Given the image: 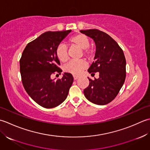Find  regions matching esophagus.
<instances>
[{"label": "esophagus", "mask_w": 150, "mask_h": 150, "mask_svg": "<svg viewBox=\"0 0 150 150\" xmlns=\"http://www.w3.org/2000/svg\"><path fill=\"white\" fill-rule=\"evenodd\" d=\"M73 78H74V80H76V79H78L79 77V76H76V75H74V76H73Z\"/></svg>", "instance_id": "34e87169"}]
</instances>
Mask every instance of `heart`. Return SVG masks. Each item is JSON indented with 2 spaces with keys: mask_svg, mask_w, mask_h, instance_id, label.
<instances>
[{
  "mask_svg": "<svg viewBox=\"0 0 150 150\" xmlns=\"http://www.w3.org/2000/svg\"><path fill=\"white\" fill-rule=\"evenodd\" d=\"M70 42L82 49L85 56L88 57L91 54V51L88 48L90 45L89 39L85 35L82 33L76 34L70 39ZM56 54L60 62H65L69 58L68 48L67 46L64 43H60L56 48ZM87 67V64L84 60L71 61L65 67V71L72 74L78 75L80 74Z\"/></svg>",
  "mask_w": 150,
  "mask_h": 150,
  "instance_id": "heart-1",
  "label": "heart"
}]
</instances>
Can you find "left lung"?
I'll list each match as a JSON object with an SVG mask.
<instances>
[{
  "label": "left lung",
  "mask_w": 150,
  "mask_h": 150,
  "mask_svg": "<svg viewBox=\"0 0 150 150\" xmlns=\"http://www.w3.org/2000/svg\"><path fill=\"white\" fill-rule=\"evenodd\" d=\"M92 38L96 45L94 62L88 72H99V78L89 80L83 91L85 98L94 104L103 105L117 96L126 79V62L124 54L111 36L97 29L80 30Z\"/></svg>",
  "instance_id": "1"
}]
</instances>
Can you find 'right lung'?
Masks as SVG:
<instances>
[{"label": "right lung", "instance_id": "right-lung-1", "mask_svg": "<svg viewBox=\"0 0 150 150\" xmlns=\"http://www.w3.org/2000/svg\"><path fill=\"white\" fill-rule=\"evenodd\" d=\"M71 30L47 32L26 45L20 59L23 85L31 98L45 108H53L67 98L73 83L72 76L65 72L62 79H51L54 72H62L56 49Z\"/></svg>", "mask_w": 150, "mask_h": 150}]
</instances>
